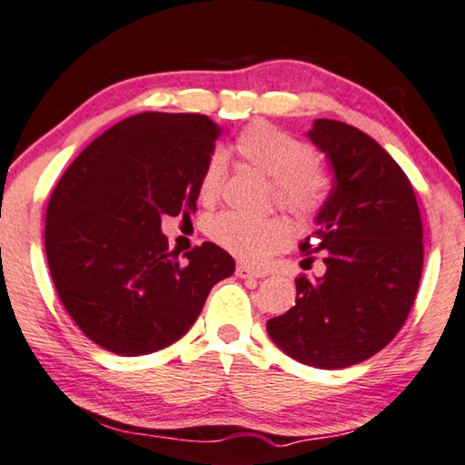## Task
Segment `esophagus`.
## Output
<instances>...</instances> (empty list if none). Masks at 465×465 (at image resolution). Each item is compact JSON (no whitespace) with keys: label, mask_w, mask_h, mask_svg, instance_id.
<instances>
[{"label":"esophagus","mask_w":465,"mask_h":465,"mask_svg":"<svg viewBox=\"0 0 465 465\" xmlns=\"http://www.w3.org/2000/svg\"><path fill=\"white\" fill-rule=\"evenodd\" d=\"M237 275L241 280H249V278H265V272H259L255 267H251L247 263H239L237 265Z\"/></svg>","instance_id":"1"}]
</instances>
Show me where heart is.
I'll use <instances>...</instances> for the list:
<instances>
[{"instance_id": "b5f03b06", "label": "heart", "mask_w": 465, "mask_h": 465, "mask_svg": "<svg viewBox=\"0 0 465 465\" xmlns=\"http://www.w3.org/2000/svg\"><path fill=\"white\" fill-rule=\"evenodd\" d=\"M234 149L251 167L272 179L273 200L298 220H312L327 200L329 179L316 165V153L308 143L272 124H251L237 138ZM226 159L212 153L200 175V198L214 202L224 183ZM206 234L218 247L245 262L259 263L290 242L288 223L278 216H245L220 212L206 223Z\"/></svg>"}]
</instances>
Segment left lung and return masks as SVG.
I'll list each match as a JSON object with an SVG mask.
<instances>
[{
    "label": "left lung",
    "mask_w": 465,
    "mask_h": 465,
    "mask_svg": "<svg viewBox=\"0 0 465 465\" xmlns=\"http://www.w3.org/2000/svg\"><path fill=\"white\" fill-rule=\"evenodd\" d=\"M308 138L327 154L335 185L300 242L327 272L296 280V306L267 322L292 360L321 370L365 361L392 341L422 273V223L401 165L360 128L319 118Z\"/></svg>",
    "instance_id": "obj_1"
}]
</instances>
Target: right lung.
Returning a JSON list of instances; mask_svg holds the SVG:
<instances>
[{"label": "right lung", "instance_id": "right-lung-1", "mask_svg": "<svg viewBox=\"0 0 465 465\" xmlns=\"http://www.w3.org/2000/svg\"><path fill=\"white\" fill-rule=\"evenodd\" d=\"M218 124L143 112L105 130L64 171L46 208L45 249L64 311L87 339L124 357L182 339L210 290L234 272L214 242L182 263L161 216H190Z\"/></svg>", "mask_w": 465, "mask_h": 465}]
</instances>
